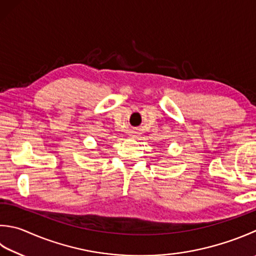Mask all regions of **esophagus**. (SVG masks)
<instances>
[{
    "label": "esophagus",
    "mask_w": 256,
    "mask_h": 256,
    "mask_svg": "<svg viewBox=\"0 0 256 256\" xmlns=\"http://www.w3.org/2000/svg\"><path fill=\"white\" fill-rule=\"evenodd\" d=\"M132 134H134V132H132ZM132 136H134V134H132ZM132 138H134V137H132Z\"/></svg>",
    "instance_id": "34e87169"
}]
</instances>
